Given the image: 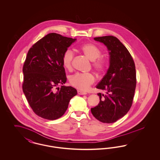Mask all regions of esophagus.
<instances>
[{"mask_svg": "<svg viewBox=\"0 0 160 160\" xmlns=\"http://www.w3.org/2000/svg\"><path fill=\"white\" fill-rule=\"evenodd\" d=\"M77 93L78 95H86L87 93L85 92L81 91H77Z\"/></svg>", "mask_w": 160, "mask_h": 160, "instance_id": "34e87169", "label": "esophagus"}]
</instances>
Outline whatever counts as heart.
<instances>
[{"label":"heart","instance_id":"heart-1","mask_svg":"<svg viewBox=\"0 0 160 160\" xmlns=\"http://www.w3.org/2000/svg\"><path fill=\"white\" fill-rule=\"evenodd\" d=\"M80 51L91 61H93V66L99 73L102 72L106 67L107 62L104 58L101 57V50L98 46L92 43H86L80 47ZM74 54L72 50H67L62 56V64L64 68L68 71L72 69V61ZM95 78L92 74L76 73L69 78V83L74 88L80 91H87Z\"/></svg>","mask_w":160,"mask_h":160}]
</instances>
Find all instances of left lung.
I'll list each match as a JSON object with an SVG mask.
<instances>
[{
    "mask_svg": "<svg viewBox=\"0 0 160 160\" xmlns=\"http://www.w3.org/2000/svg\"><path fill=\"white\" fill-rule=\"evenodd\" d=\"M107 47L110 66L96 86L104 91L98 93L99 103L91 108L92 114L100 122L113 123L128 113L132 104L136 86V67L127 48L113 36L94 38Z\"/></svg>",
    "mask_w": 160,
    "mask_h": 160,
    "instance_id": "obj_1",
    "label": "left lung"
}]
</instances>
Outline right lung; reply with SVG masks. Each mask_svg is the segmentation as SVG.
Masks as SVG:
<instances>
[{"instance_id":"1","label":"right lung","mask_w":160,"mask_h":160,"mask_svg":"<svg viewBox=\"0 0 160 160\" xmlns=\"http://www.w3.org/2000/svg\"><path fill=\"white\" fill-rule=\"evenodd\" d=\"M76 40L48 33L33 44L27 54L23 67V91L33 112L42 118L55 120L61 118L70 99L77 93L71 86L56 88L67 82L62 56Z\"/></svg>"}]
</instances>
